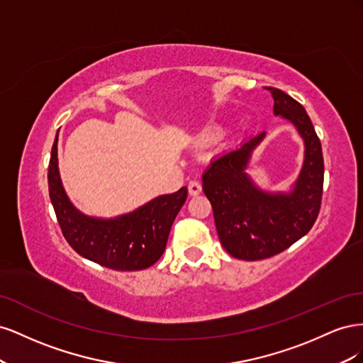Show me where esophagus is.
<instances>
[{"label":"esophagus","mask_w":363,"mask_h":363,"mask_svg":"<svg viewBox=\"0 0 363 363\" xmlns=\"http://www.w3.org/2000/svg\"><path fill=\"white\" fill-rule=\"evenodd\" d=\"M188 191H189V195H192V196L200 195V194H201V184H200V182H196V180L189 182Z\"/></svg>","instance_id":"34e87169"}]
</instances>
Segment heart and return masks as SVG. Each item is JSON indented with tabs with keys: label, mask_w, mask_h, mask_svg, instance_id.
<instances>
[{
	"label": "heart",
	"mask_w": 363,
	"mask_h": 363,
	"mask_svg": "<svg viewBox=\"0 0 363 363\" xmlns=\"http://www.w3.org/2000/svg\"><path fill=\"white\" fill-rule=\"evenodd\" d=\"M213 135H215V131H213V130H207L203 136H206V138H211V136H213Z\"/></svg>",
	"instance_id": "obj_1"
}]
</instances>
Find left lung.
<instances>
[{"mask_svg": "<svg viewBox=\"0 0 363 363\" xmlns=\"http://www.w3.org/2000/svg\"><path fill=\"white\" fill-rule=\"evenodd\" d=\"M274 115L292 123L304 140V162L289 192H267L245 172L267 131L216 156L203 174L219 240L230 256L262 260L279 255L309 233L320 213L324 159L320 138L304 107L277 87H268Z\"/></svg>", "mask_w": 363, "mask_h": 363, "instance_id": "8db88e82", "label": "left lung"}]
</instances>
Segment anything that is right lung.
I'll return each mask as SVG.
<instances>
[{
  "mask_svg": "<svg viewBox=\"0 0 363 363\" xmlns=\"http://www.w3.org/2000/svg\"><path fill=\"white\" fill-rule=\"evenodd\" d=\"M50 199L62 233L80 256L115 271H140L160 259L188 189L160 195L136 211L104 219L82 213L63 189L57 162V136L48 167Z\"/></svg>",
  "mask_w": 363,
  "mask_h": 363,
  "instance_id": "add662e5",
  "label": "right lung"
}]
</instances>
